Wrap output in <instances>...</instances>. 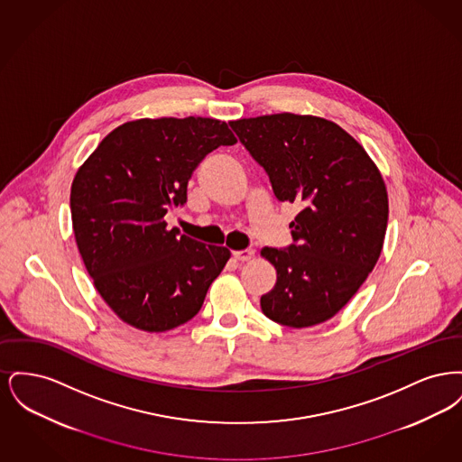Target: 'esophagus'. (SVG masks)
I'll return each mask as SVG.
<instances>
[{
	"instance_id": "obj_1",
	"label": "esophagus",
	"mask_w": 462,
	"mask_h": 462,
	"mask_svg": "<svg viewBox=\"0 0 462 462\" xmlns=\"http://www.w3.org/2000/svg\"><path fill=\"white\" fill-rule=\"evenodd\" d=\"M234 260L237 262H249L253 256H254V251L253 249H244V251H234L232 253Z\"/></svg>"
}]
</instances>
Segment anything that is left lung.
<instances>
[{
  "label": "left lung",
  "mask_w": 462,
  "mask_h": 462,
  "mask_svg": "<svg viewBox=\"0 0 462 462\" xmlns=\"http://www.w3.org/2000/svg\"><path fill=\"white\" fill-rule=\"evenodd\" d=\"M230 126L263 166L275 198L301 208L289 223L294 244L262 249L277 270L262 310L294 329L322 324L352 300L379 260L388 225L384 180L352 134L324 117L282 112Z\"/></svg>",
  "instance_id": "1"
}]
</instances>
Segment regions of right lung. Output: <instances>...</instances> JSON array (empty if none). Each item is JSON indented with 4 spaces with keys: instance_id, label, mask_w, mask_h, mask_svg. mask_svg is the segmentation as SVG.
<instances>
[{
    "instance_id": "add662e5",
    "label": "right lung",
    "mask_w": 462,
    "mask_h": 462,
    "mask_svg": "<svg viewBox=\"0 0 462 462\" xmlns=\"http://www.w3.org/2000/svg\"><path fill=\"white\" fill-rule=\"evenodd\" d=\"M236 142L218 119L145 117L112 130L78 170L76 244L95 289L123 322L166 332L198 315L230 251L168 230L164 215L187 202L199 162Z\"/></svg>"
}]
</instances>
